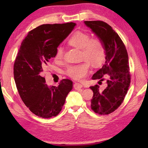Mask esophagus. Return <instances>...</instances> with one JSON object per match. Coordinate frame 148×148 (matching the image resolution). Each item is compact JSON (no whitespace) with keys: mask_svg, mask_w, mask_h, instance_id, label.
I'll return each instance as SVG.
<instances>
[{"mask_svg":"<svg viewBox=\"0 0 148 148\" xmlns=\"http://www.w3.org/2000/svg\"><path fill=\"white\" fill-rule=\"evenodd\" d=\"M82 87H83L82 86V85L81 84H79V83H75L74 85V88L75 89H81Z\"/></svg>","mask_w":148,"mask_h":148,"instance_id":"1","label":"esophagus"}]
</instances>
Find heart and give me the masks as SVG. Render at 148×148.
Returning <instances> with one entry per match:
<instances>
[{
  "label": "heart",
  "instance_id": "1",
  "mask_svg": "<svg viewBox=\"0 0 148 148\" xmlns=\"http://www.w3.org/2000/svg\"><path fill=\"white\" fill-rule=\"evenodd\" d=\"M90 37V34L87 32L77 31L69 40V44L71 46L82 50V59H86L81 63L72 65L67 69L66 73L72 79H83L89 72L90 62L96 66L104 61L106 50L103 42L97 37ZM63 56V47H58L55 55V59L61 60Z\"/></svg>",
  "mask_w": 148,
  "mask_h": 148
}]
</instances>
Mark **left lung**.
Masks as SVG:
<instances>
[{
  "label": "left lung",
  "mask_w": 148,
  "mask_h": 148,
  "mask_svg": "<svg viewBox=\"0 0 148 148\" xmlns=\"http://www.w3.org/2000/svg\"><path fill=\"white\" fill-rule=\"evenodd\" d=\"M84 23L101 40L106 50L105 63L92 79H100L99 82L106 79L107 86L102 92L98 85L90 88L93 92L91 109L97 114L107 115L118 108L130 86L128 53L119 35L108 24L102 21H86Z\"/></svg>",
  "instance_id": "8db88e82"
}]
</instances>
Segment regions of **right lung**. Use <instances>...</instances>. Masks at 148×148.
<instances>
[{
    "label": "right lung",
    "instance_id": "add662e5",
    "mask_svg": "<svg viewBox=\"0 0 148 148\" xmlns=\"http://www.w3.org/2000/svg\"><path fill=\"white\" fill-rule=\"evenodd\" d=\"M76 25L72 22L42 25L30 31L20 46L14 65L15 82L24 104L37 116H57L72 89L69 79H62L58 86H48L42 72Z\"/></svg>",
    "mask_w": 148,
    "mask_h": 148
}]
</instances>
